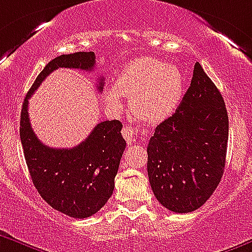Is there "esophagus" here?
Segmentation results:
<instances>
[{
    "label": "esophagus",
    "mask_w": 252,
    "mask_h": 252,
    "mask_svg": "<svg viewBox=\"0 0 252 252\" xmlns=\"http://www.w3.org/2000/svg\"><path fill=\"white\" fill-rule=\"evenodd\" d=\"M122 134H123L124 139L128 142V144H130V143H133V140H134V130L130 128V126H124L123 129H122Z\"/></svg>",
    "instance_id": "1"
}]
</instances>
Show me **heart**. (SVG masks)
Returning <instances> with one entry per match:
<instances>
[{"mask_svg":"<svg viewBox=\"0 0 252 252\" xmlns=\"http://www.w3.org/2000/svg\"><path fill=\"white\" fill-rule=\"evenodd\" d=\"M130 98L133 114L148 123L168 119L183 95V76L180 69L163 61L143 58L131 61L115 81L114 89L104 92V100L114 110H121V96Z\"/></svg>","mask_w":252,"mask_h":252,"instance_id":"heart-1","label":"heart"}]
</instances>
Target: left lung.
<instances>
[{
    "label": "left lung",
    "instance_id": "left-lung-1",
    "mask_svg": "<svg viewBox=\"0 0 252 252\" xmlns=\"http://www.w3.org/2000/svg\"><path fill=\"white\" fill-rule=\"evenodd\" d=\"M227 140L225 101L196 63L176 113L157 126L147 147L149 183L160 205L176 214L201 207L222 178Z\"/></svg>",
    "mask_w": 252,
    "mask_h": 252
}]
</instances>
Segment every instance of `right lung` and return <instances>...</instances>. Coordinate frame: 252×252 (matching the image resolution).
Returning <instances> with one entry per match:
<instances>
[{"label": "right lung", "mask_w": 252, "mask_h": 252, "mask_svg": "<svg viewBox=\"0 0 252 252\" xmlns=\"http://www.w3.org/2000/svg\"><path fill=\"white\" fill-rule=\"evenodd\" d=\"M93 51L61 55L44 67L22 104L20 137L31 180L40 196L59 212L74 219L96 214L110 198L114 180L126 149L119 121H104L95 126L87 139L74 148H51L40 142L29 118V99L40 84L59 67L92 71ZM99 79L98 90H103Z\"/></svg>", "instance_id": "1"}]
</instances>
